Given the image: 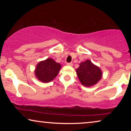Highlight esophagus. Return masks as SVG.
Instances as JSON below:
<instances>
[{
    "mask_svg": "<svg viewBox=\"0 0 131 131\" xmlns=\"http://www.w3.org/2000/svg\"><path fill=\"white\" fill-rule=\"evenodd\" d=\"M67 65L69 66H73V63L72 62H69V63H67Z\"/></svg>",
    "mask_w": 131,
    "mask_h": 131,
    "instance_id": "obj_1",
    "label": "esophagus"
}]
</instances>
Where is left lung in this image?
Listing matches in <instances>:
<instances>
[{
	"label": "left lung",
	"mask_w": 131,
	"mask_h": 131,
	"mask_svg": "<svg viewBox=\"0 0 131 131\" xmlns=\"http://www.w3.org/2000/svg\"><path fill=\"white\" fill-rule=\"evenodd\" d=\"M76 71L80 83L86 87L96 85L103 76V72L100 68L89 60L80 62Z\"/></svg>",
	"instance_id": "obj_1"
}]
</instances>
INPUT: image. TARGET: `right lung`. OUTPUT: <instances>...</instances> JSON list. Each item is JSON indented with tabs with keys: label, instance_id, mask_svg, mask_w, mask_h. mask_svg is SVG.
I'll use <instances>...</instances> for the list:
<instances>
[{
	"label": "right lung",
	"instance_id": "add662e5",
	"mask_svg": "<svg viewBox=\"0 0 131 131\" xmlns=\"http://www.w3.org/2000/svg\"><path fill=\"white\" fill-rule=\"evenodd\" d=\"M61 65L53 59L47 58L37 64L35 70V76L43 83H48L54 79L58 74Z\"/></svg>",
	"mask_w": 131,
	"mask_h": 131
}]
</instances>
